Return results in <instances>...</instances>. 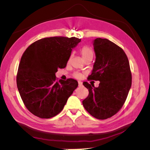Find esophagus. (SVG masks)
Wrapping results in <instances>:
<instances>
[{
	"label": "esophagus",
	"mask_w": 150,
	"mask_h": 150,
	"mask_svg": "<svg viewBox=\"0 0 150 150\" xmlns=\"http://www.w3.org/2000/svg\"><path fill=\"white\" fill-rule=\"evenodd\" d=\"M78 86H79V87H81V86H83V83L81 82V81H78Z\"/></svg>",
	"instance_id": "obj_1"
}]
</instances>
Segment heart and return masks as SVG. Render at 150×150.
<instances>
[{
  "mask_svg": "<svg viewBox=\"0 0 150 150\" xmlns=\"http://www.w3.org/2000/svg\"><path fill=\"white\" fill-rule=\"evenodd\" d=\"M81 56H82V57L84 59L85 58H87V57H93L94 55V52L93 49L91 48L89 46H84L81 49ZM74 76L76 77L77 78H79L81 77V74L79 73H75L74 74Z\"/></svg>",
  "mask_w": 150,
  "mask_h": 150,
  "instance_id": "obj_1",
  "label": "heart"
}]
</instances>
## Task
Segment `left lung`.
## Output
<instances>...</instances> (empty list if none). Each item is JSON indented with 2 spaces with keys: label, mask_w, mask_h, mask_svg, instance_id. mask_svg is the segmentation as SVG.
Here are the masks:
<instances>
[{
  "label": "left lung",
  "mask_w": 150,
  "mask_h": 150,
  "mask_svg": "<svg viewBox=\"0 0 150 150\" xmlns=\"http://www.w3.org/2000/svg\"><path fill=\"white\" fill-rule=\"evenodd\" d=\"M93 46L96 61L88 79L100 83L98 88L83 83L89 94L83 104L91 115L105 120L116 114L123 106L132 77L128 57L120 47L101 38L94 39Z\"/></svg>",
  "instance_id": "1"
}]
</instances>
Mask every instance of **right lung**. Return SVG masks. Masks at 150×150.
Instances as JSON below:
<instances>
[{
    "mask_svg": "<svg viewBox=\"0 0 150 150\" xmlns=\"http://www.w3.org/2000/svg\"><path fill=\"white\" fill-rule=\"evenodd\" d=\"M81 39L56 36L39 39L21 59L17 86L27 109L40 118H51L64 108L78 86L73 79L57 80L56 72L67 65L72 49Z\"/></svg>",
    "mask_w": 150,
    "mask_h": 150,
    "instance_id": "right-lung-1",
    "label": "right lung"
}]
</instances>
